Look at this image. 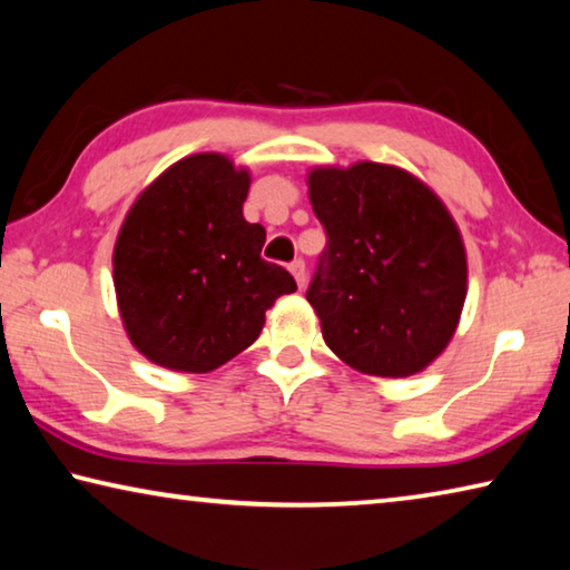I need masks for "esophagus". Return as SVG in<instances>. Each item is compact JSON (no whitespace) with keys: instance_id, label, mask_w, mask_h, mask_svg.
I'll use <instances>...</instances> for the list:
<instances>
[{"instance_id":"obj_1","label":"esophagus","mask_w":570,"mask_h":570,"mask_svg":"<svg viewBox=\"0 0 570 570\" xmlns=\"http://www.w3.org/2000/svg\"><path fill=\"white\" fill-rule=\"evenodd\" d=\"M288 272L294 274V278H296V284L304 288V284H306V264L302 262V258H296V262H292L288 264Z\"/></svg>"}]
</instances>
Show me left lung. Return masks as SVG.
<instances>
[{"label": "left lung", "instance_id": "left-lung-1", "mask_svg": "<svg viewBox=\"0 0 570 570\" xmlns=\"http://www.w3.org/2000/svg\"><path fill=\"white\" fill-rule=\"evenodd\" d=\"M308 198L326 246L306 288L330 350L374 377H410L445 350L468 294L460 230L394 166L316 168Z\"/></svg>", "mask_w": 570, "mask_h": 570}]
</instances>
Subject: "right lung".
Masks as SVG:
<instances>
[{"instance_id":"add662e5","label":"right lung","mask_w":570,"mask_h":570,"mask_svg":"<svg viewBox=\"0 0 570 570\" xmlns=\"http://www.w3.org/2000/svg\"><path fill=\"white\" fill-rule=\"evenodd\" d=\"M248 173L218 153L178 160L142 190L112 254L125 330L150 362L210 372L264 330L266 308L296 292L262 258L266 230L244 218Z\"/></svg>"}]
</instances>
